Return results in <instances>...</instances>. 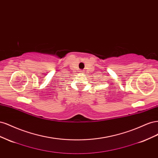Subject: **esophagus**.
<instances>
[{
    "label": "esophagus",
    "instance_id": "esophagus-1",
    "mask_svg": "<svg viewBox=\"0 0 158 158\" xmlns=\"http://www.w3.org/2000/svg\"><path fill=\"white\" fill-rule=\"evenodd\" d=\"M80 72H81V73H83L84 71H83V70H80Z\"/></svg>",
    "mask_w": 158,
    "mask_h": 158
}]
</instances>
